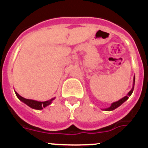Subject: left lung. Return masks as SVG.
<instances>
[{"label":"left lung","mask_w":148,"mask_h":148,"mask_svg":"<svg viewBox=\"0 0 148 148\" xmlns=\"http://www.w3.org/2000/svg\"><path fill=\"white\" fill-rule=\"evenodd\" d=\"M133 87H132V89L130 90V91L129 92H128L127 94L126 95H125V97H123L122 99H121L120 100L117 101H115V102L112 103L110 105V107H109V108H105V109H102L103 110H105V111H112L113 110L116 109L117 108H119V106H121V104H123V103L125 102V101H126L128 99H129V96H130L131 95V94L133 93V89H134V84H135V76L133 77Z\"/></svg>","instance_id":"1"}]
</instances>
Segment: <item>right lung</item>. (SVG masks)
I'll return each mask as SVG.
<instances>
[{"mask_svg":"<svg viewBox=\"0 0 148 148\" xmlns=\"http://www.w3.org/2000/svg\"><path fill=\"white\" fill-rule=\"evenodd\" d=\"M15 94H16L17 97L18 98V99H19L20 101H21L22 102L26 104L27 106H29V108H32V109L39 110H42L43 108H46V107H47L48 105L52 104L53 101L56 99V98H53V99H49V100L48 101H38L32 100V99H25V98L21 96V95H19L18 92H15Z\"/></svg>","mask_w":148,"mask_h":148,"instance_id":"1","label":"right lung"}]
</instances>
